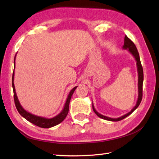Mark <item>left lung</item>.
<instances>
[{
  "label": "left lung",
  "mask_w": 159,
  "mask_h": 159,
  "mask_svg": "<svg viewBox=\"0 0 159 159\" xmlns=\"http://www.w3.org/2000/svg\"><path fill=\"white\" fill-rule=\"evenodd\" d=\"M122 48L124 50H128V51L129 52L132 56L135 58L136 61V66H137V70H138V75H139V80H138V89H139V96H138V100L136 102V104L135 107H134L131 110V111L129 113H126L123 116H122L119 118H109V117H107L105 116H103L99 113L96 110H95V107L93 106V111L95 113L98 117H100V118H102L104 120H109V121H120L121 120L124 119L127 117L128 116H129L134 111H135L138 107L139 106V104L140 103V102L142 100V98H143V67L141 65V63H140V57H139V52H138V50L136 48V47L135 46L132 41H131L129 39L127 36L125 37V39H124V46H122Z\"/></svg>",
  "instance_id": "obj_1"
}]
</instances>
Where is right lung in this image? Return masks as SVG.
Masks as SVG:
<instances>
[{"instance_id":"1","label":"right lung","mask_w":159,"mask_h":159,"mask_svg":"<svg viewBox=\"0 0 159 159\" xmlns=\"http://www.w3.org/2000/svg\"><path fill=\"white\" fill-rule=\"evenodd\" d=\"M15 58H16V55H15V57H14V68H15ZM14 70L12 75V88H13V91H14V103H15V105H16L17 111L24 118L26 119L28 121L32 122V124L37 125V126L41 128H50L54 126H56V125L61 123V122L66 118V116L68 115V110H69V104H70L71 97L73 94L75 90L77 89V86L74 87L70 91L69 94L68 95V98L66 99V101L64 109H62L60 113H59L57 116L53 117L52 118H43V117L37 116L34 114H32V113L28 112L26 110L24 109L23 107L20 105L19 101L18 100L17 95L16 93V90H15V86L14 84Z\"/></svg>"}]
</instances>
